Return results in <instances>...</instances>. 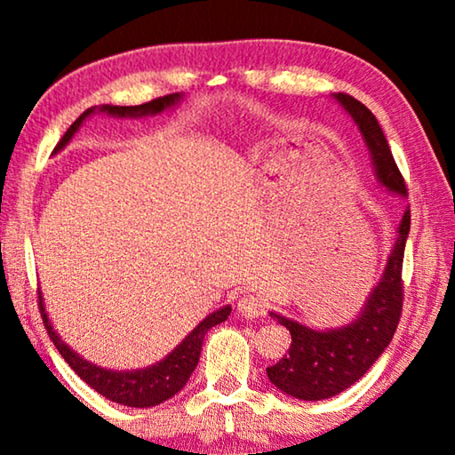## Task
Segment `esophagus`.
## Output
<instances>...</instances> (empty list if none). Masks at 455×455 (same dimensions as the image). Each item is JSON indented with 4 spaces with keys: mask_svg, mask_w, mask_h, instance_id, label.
I'll use <instances>...</instances> for the list:
<instances>
[{
    "mask_svg": "<svg viewBox=\"0 0 455 455\" xmlns=\"http://www.w3.org/2000/svg\"><path fill=\"white\" fill-rule=\"evenodd\" d=\"M236 309L243 315V317L255 319L265 313V301L259 295H251V292H246V295L238 299Z\"/></svg>",
    "mask_w": 455,
    "mask_h": 455,
    "instance_id": "34e87169",
    "label": "esophagus"
}]
</instances>
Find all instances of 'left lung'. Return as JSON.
Instances as JSON below:
<instances>
[{"mask_svg":"<svg viewBox=\"0 0 455 455\" xmlns=\"http://www.w3.org/2000/svg\"><path fill=\"white\" fill-rule=\"evenodd\" d=\"M333 98L355 120L357 128L363 134L367 148L371 152L377 180L387 190L407 196L405 180L373 112L359 100L343 94V92L333 94ZM410 225L411 214L410 209H405L381 281L367 297L359 317L349 325L317 331L283 317V315L271 313V317L287 327L291 333L287 355L276 361L275 365L267 367V375L273 385L291 397L321 402V399L341 394L369 371V367L391 343L399 317H402V267Z\"/></svg>","mask_w":455,"mask_h":455,"instance_id":"8db88e82","label":"left lung"}]
</instances>
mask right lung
Returning <instances> with one entry per match:
<instances>
[{
    "label": "right lung",
    "instance_id": "add662e5",
    "mask_svg": "<svg viewBox=\"0 0 455 455\" xmlns=\"http://www.w3.org/2000/svg\"><path fill=\"white\" fill-rule=\"evenodd\" d=\"M179 100H180V94H168L163 98L150 100V102L140 104V106H110V104L92 106L74 122L70 128H68V132L61 136V140L58 142L56 148H53V152L64 148V146L70 142V138L74 136L76 130L80 128L82 122L96 110L110 114V116H120V118L148 116V114L154 116V114H160L164 112L166 108L174 106ZM40 313L44 319V327L48 331L53 345H56V349L60 351V355L66 359V363L70 365L74 371L78 373L80 379L86 381L92 389H96L100 395H104L106 399L116 402L120 405L152 407L166 402V399H171L172 395L179 394L184 385H187L188 377L198 365L200 349H203V339L206 335V331L212 329L214 325H219L222 321H227L230 315V307L228 305L222 307V309L211 313L209 317L200 321L198 325L182 339L179 347H176L171 355H166L160 363L150 365L146 369H136V371H110V369L90 363V361L80 357L74 349L68 347L52 327L48 313H45V307H44L42 292H40Z\"/></svg>",
    "mask_w": 455,
    "mask_h": 455
}]
</instances>
